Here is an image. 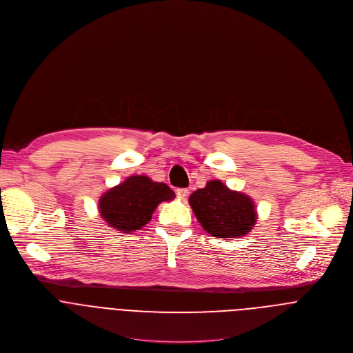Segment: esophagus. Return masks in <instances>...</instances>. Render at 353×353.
<instances>
[{
    "instance_id": "esophagus-1",
    "label": "esophagus",
    "mask_w": 353,
    "mask_h": 353,
    "mask_svg": "<svg viewBox=\"0 0 353 353\" xmlns=\"http://www.w3.org/2000/svg\"><path fill=\"white\" fill-rule=\"evenodd\" d=\"M176 196H178V199H181V200H185V199L189 196V189H186V188H181V189H176Z\"/></svg>"
}]
</instances>
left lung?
I'll use <instances>...</instances> for the list:
<instances>
[{"instance_id":"8db88e82","label":"left lung","mask_w":353,"mask_h":353,"mask_svg":"<svg viewBox=\"0 0 353 353\" xmlns=\"http://www.w3.org/2000/svg\"><path fill=\"white\" fill-rule=\"evenodd\" d=\"M189 204L203 229L214 237H243L256 222L252 199L218 179L193 192Z\"/></svg>"}]
</instances>
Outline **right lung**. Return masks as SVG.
<instances>
[{
	"label": "right lung",
	"instance_id": "obj_1",
	"mask_svg": "<svg viewBox=\"0 0 353 353\" xmlns=\"http://www.w3.org/2000/svg\"><path fill=\"white\" fill-rule=\"evenodd\" d=\"M174 197L175 193L165 183L145 175H132L101 196L99 212L113 229L131 233L152 219L160 203Z\"/></svg>",
	"mask_w": 353,
	"mask_h": 353
}]
</instances>
